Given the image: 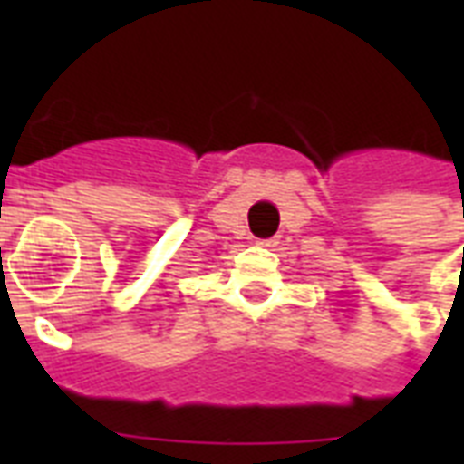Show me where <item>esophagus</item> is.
Here are the masks:
<instances>
[{
    "label": "esophagus",
    "mask_w": 464,
    "mask_h": 464,
    "mask_svg": "<svg viewBox=\"0 0 464 464\" xmlns=\"http://www.w3.org/2000/svg\"><path fill=\"white\" fill-rule=\"evenodd\" d=\"M276 243H279L276 238H260V240H257V246H260V247H275Z\"/></svg>",
    "instance_id": "obj_1"
}]
</instances>
